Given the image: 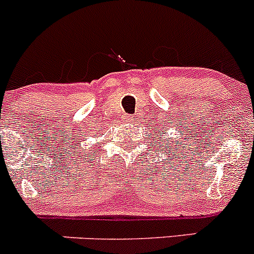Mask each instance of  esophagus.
<instances>
[{
  "mask_svg": "<svg viewBox=\"0 0 254 254\" xmlns=\"http://www.w3.org/2000/svg\"><path fill=\"white\" fill-rule=\"evenodd\" d=\"M135 119H136V118L132 117V115H124V117L122 118V122L123 123H132Z\"/></svg>",
  "mask_w": 254,
  "mask_h": 254,
  "instance_id": "34e87169",
  "label": "esophagus"
}]
</instances>
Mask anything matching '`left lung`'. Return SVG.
I'll return each instance as SVG.
<instances>
[{
    "label": "left lung",
    "instance_id": "8db88e82",
    "mask_svg": "<svg viewBox=\"0 0 254 254\" xmlns=\"http://www.w3.org/2000/svg\"><path fill=\"white\" fill-rule=\"evenodd\" d=\"M153 140H155V139H153ZM161 141H162V139H161Z\"/></svg>",
    "mask_w": 254,
    "mask_h": 254
}]
</instances>
